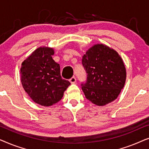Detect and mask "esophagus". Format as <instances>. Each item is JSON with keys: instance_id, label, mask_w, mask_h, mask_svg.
<instances>
[{"instance_id": "34e87169", "label": "esophagus", "mask_w": 149, "mask_h": 149, "mask_svg": "<svg viewBox=\"0 0 149 149\" xmlns=\"http://www.w3.org/2000/svg\"><path fill=\"white\" fill-rule=\"evenodd\" d=\"M70 82L71 83H74L75 82H76V78H75V77H72V78H71L70 79Z\"/></svg>"}]
</instances>
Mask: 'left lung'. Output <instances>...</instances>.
I'll return each instance as SVG.
<instances>
[{
    "mask_svg": "<svg viewBox=\"0 0 149 149\" xmlns=\"http://www.w3.org/2000/svg\"><path fill=\"white\" fill-rule=\"evenodd\" d=\"M87 81L82 85L85 97L102 107L117 98L126 80L123 61L115 49L104 44H96L82 58Z\"/></svg>",
    "mask_w": 149,
    "mask_h": 149,
    "instance_id": "left-lung-1",
    "label": "left lung"
}]
</instances>
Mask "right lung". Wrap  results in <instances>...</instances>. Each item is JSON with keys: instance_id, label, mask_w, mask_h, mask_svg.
<instances>
[{"instance_id": "add662e5", "label": "right lung", "mask_w": 149, "mask_h": 149, "mask_svg": "<svg viewBox=\"0 0 149 149\" xmlns=\"http://www.w3.org/2000/svg\"><path fill=\"white\" fill-rule=\"evenodd\" d=\"M54 49L40 47L22 62L21 82L24 90L34 102L50 107L62 98L70 85L60 75V64L53 60Z\"/></svg>"}]
</instances>
